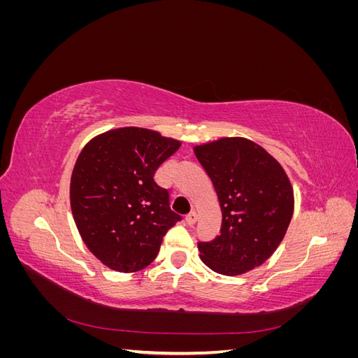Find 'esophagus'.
<instances>
[{"instance_id":"obj_1","label":"esophagus","mask_w":358,"mask_h":358,"mask_svg":"<svg viewBox=\"0 0 358 358\" xmlns=\"http://www.w3.org/2000/svg\"><path fill=\"white\" fill-rule=\"evenodd\" d=\"M185 221H187L188 225H194V224H196V221H197V213H196V212L188 213V215L185 216Z\"/></svg>"}]
</instances>
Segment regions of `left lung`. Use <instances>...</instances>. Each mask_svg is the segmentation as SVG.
<instances>
[{
    "label": "left lung",
    "mask_w": 358,
    "mask_h": 358,
    "mask_svg": "<svg viewBox=\"0 0 358 358\" xmlns=\"http://www.w3.org/2000/svg\"><path fill=\"white\" fill-rule=\"evenodd\" d=\"M222 212L221 234L199 242L201 262L225 276L262 266L282 242L294 210V192L282 166L243 137L194 148Z\"/></svg>",
    "instance_id": "8db88e82"
}]
</instances>
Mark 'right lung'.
I'll return each instance as SVG.
<instances>
[{
    "instance_id": "obj_1",
    "label": "right lung",
    "mask_w": 358,
    "mask_h": 358,
    "mask_svg": "<svg viewBox=\"0 0 358 358\" xmlns=\"http://www.w3.org/2000/svg\"><path fill=\"white\" fill-rule=\"evenodd\" d=\"M180 142L146 128L125 127L94 137L76 161L71 212L85 245L116 272L142 270L162 237L182 218L154 179Z\"/></svg>"
}]
</instances>
